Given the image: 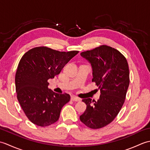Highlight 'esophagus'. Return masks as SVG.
Returning a JSON list of instances; mask_svg holds the SVG:
<instances>
[{
  "label": "esophagus",
  "mask_w": 150,
  "mask_h": 150,
  "mask_svg": "<svg viewBox=\"0 0 150 150\" xmlns=\"http://www.w3.org/2000/svg\"><path fill=\"white\" fill-rule=\"evenodd\" d=\"M71 100H73V101L79 102V101H81V98H79V97H75V96H71Z\"/></svg>",
  "instance_id": "esophagus-1"
}]
</instances>
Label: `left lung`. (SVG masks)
<instances>
[{
    "label": "left lung",
    "instance_id": "left-lung-1",
    "mask_svg": "<svg viewBox=\"0 0 150 150\" xmlns=\"http://www.w3.org/2000/svg\"><path fill=\"white\" fill-rule=\"evenodd\" d=\"M89 60L93 69L92 82L100 91L99 100L84 98L86 110L80 120L88 128L99 129L111 123L125 101L129 84L128 62L119 51L101 45L81 53Z\"/></svg>",
    "mask_w": 150,
    "mask_h": 150
}]
</instances>
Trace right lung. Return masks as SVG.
<instances>
[{
    "label": "right lung",
    "mask_w": 150,
    "mask_h": 150,
    "mask_svg": "<svg viewBox=\"0 0 150 150\" xmlns=\"http://www.w3.org/2000/svg\"><path fill=\"white\" fill-rule=\"evenodd\" d=\"M78 53L39 46L22 57L15 74V89L22 110L34 124L45 127L59 120L60 111L70 100V96L53 92L48 88L47 81L59 74Z\"/></svg>",
    "instance_id": "right-lung-1"
}]
</instances>
